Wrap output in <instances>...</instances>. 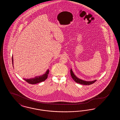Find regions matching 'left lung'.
<instances>
[{"label":"left lung","mask_w":120,"mask_h":120,"mask_svg":"<svg viewBox=\"0 0 120 120\" xmlns=\"http://www.w3.org/2000/svg\"><path fill=\"white\" fill-rule=\"evenodd\" d=\"M70 73H71V77L72 78V79L73 80H74L75 81V82H76L77 83H79L80 84H82V85H91L92 84L94 83L96 81V80H93V81H86V80H81L79 78H78V77H77L75 75L73 72L72 71V70L71 69L70 70Z\"/></svg>","instance_id":"8db88e82"}]
</instances>
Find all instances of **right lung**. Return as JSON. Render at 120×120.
<instances>
[{"label":"right lung","instance_id":"1","mask_svg":"<svg viewBox=\"0 0 120 120\" xmlns=\"http://www.w3.org/2000/svg\"><path fill=\"white\" fill-rule=\"evenodd\" d=\"M12 65H13V56H12ZM49 73V70L48 69L44 74L41 75L36 76L33 78L30 79H24V80H26L27 83L30 84H36L39 83L41 82L42 81H45L48 78V75Z\"/></svg>","mask_w":120,"mask_h":120}]
</instances>
